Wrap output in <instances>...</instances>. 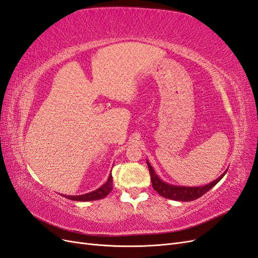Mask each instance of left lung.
Listing matches in <instances>:
<instances>
[{
    "label": "left lung",
    "instance_id": "1",
    "mask_svg": "<svg viewBox=\"0 0 258 258\" xmlns=\"http://www.w3.org/2000/svg\"><path fill=\"white\" fill-rule=\"evenodd\" d=\"M148 164V169H149V173H150V179H151V184H153V187L156 190V192L161 195L164 198H168V200H173V201H179V202H190L197 200L201 196H203L205 193H207L208 190L214 187L216 184L219 182L223 175L227 173L223 172L218 179H216L214 182H211L207 185L204 186H179V185H172V184H169L163 182L159 176H158L155 172V170L153 167L150 166V163L147 161Z\"/></svg>",
    "mask_w": 258,
    "mask_h": 258
}]
</instances>
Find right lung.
Segmentation results:
<instances>
[{"label": "right lung", "instance_id": "add662e5", "mask_svg": "<svg viewBox=\"0 0 258 258\" xmlns=\"http://www.w3.org/2000/svg\"><path fill=\"white\" fill-rule=\"evenodd\" d=\"M112 175L110 173L108 181L105 182L101 187H99L96 190H92L90 193L84 194V195H77V196H68L64 195V197L69 198L71 201H77V202H89V201H97V200H101V198L107 196L111 190H112Z\"/></svg>", "mask_w": 258, "mask_h": 258}]
</instances>
